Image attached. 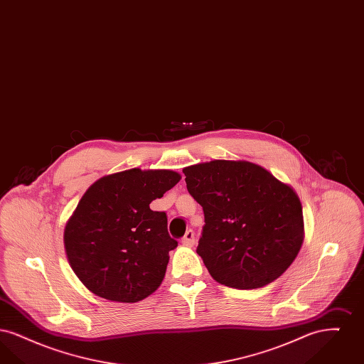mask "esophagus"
I'll use <instances>...</instances> for the list:
<instances>
[{
	"mask_svg": "<svg viewBox=\"0 0 364 364\" xmlns=\"http://www.w3.org/2000/svg\"><path fill=\"white\" fill-rule=\"evenodd\" d=\"M181 244L186 245V247H192L195 244V233H193V230L190 229V230L186 232L184 237L181 239Z\"/></svg>",
	"mask_w": 364,
	"mask_h": 364,
	"instance_id": "obj_1",
	"label": "esophagus"
}]
</instances>
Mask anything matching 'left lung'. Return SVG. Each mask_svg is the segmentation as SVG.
<instances>
[{
	"label": "left lung",
	"instance_id": "left-lung-1",
	"mask_svg": "<svg viewBox=\"0 0 364 364\" xmlns=\"http://www.w3.org/2000/svg\"><path fill=\"white\" fill-rule=\"evenodd\" d=\"M183 173L205 213L196 252L217 282L257 289L292 264L304 240V220L289 184L244 159H214Z\"/></svg>",
	"mask_w": 364,
	"mask_h": 364
}]
</instances>
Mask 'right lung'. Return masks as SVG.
Wrapping results in <instances>:
<instances>
[{"label":"right lung","mask_w":364,"mask_h":364,"mask_svg":"<svg viewBox=\"0 0 364 364\" xmlns=\"http://www.w3.org/2000/svg\"><path fill=\"white\" fill-rule=\"evenodd\" d=\"M181 176L139 168L107 174L85 192L64 229L72 270L88 291L119 303H136L156 292L177 242L165 213L150 203Z\"/></svg>","instance_id":"add662e5"}]
</instances>
